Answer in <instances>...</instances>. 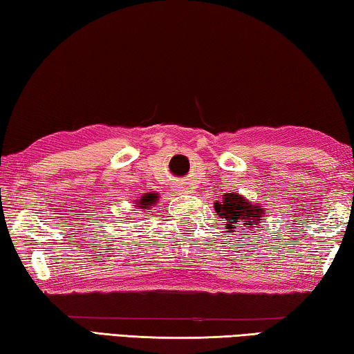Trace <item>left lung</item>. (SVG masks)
I'll return each instance as SVG.
<instances>
[{"label":"left lung","instance_id":"8db88e82","mask_svg":"<svg viewBox=\"0 0 354 354\" xmlns=\"http://www.w3.org/2000/svg\"><path fill=\"white\" fill-rule=\"evenodd\" d=\"M216 215L224 221L227 232H235V229L241 227V234L248 235L249 229L256 227V224L262 221L265 215L263 208L259 205H252L239 193L224 194L223 201L215 202Z\"/></svg>","mask_w":354,"mask_h":354}]
</instances>
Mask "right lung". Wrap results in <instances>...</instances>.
Here are the masks:
<instances>
[{"label": "right lung", "mask_w": 354, "mask_h": 354, "mask_svg": "<svg viewBox=\"0 0 354 354\" xmlns=\"http://www.w3.org/2000/svg\"><path fill=\"white\" fill-rule=\"evenodd\" d=\"M156 199H158V196L156 194H152V193H147L144 194L141 199H139V207L142 208V210H147V208L153 204V202H156Z\"/></svg>", "instance_id": "add662e5"}]
</instances>
